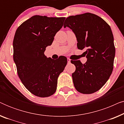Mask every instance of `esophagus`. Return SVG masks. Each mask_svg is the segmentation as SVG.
I'll return each mask as SVG.
<instances>
[{"mask_svg":"<svg viewBox=\"0 0 124 124\" xmlns=\"http://www.w3.org/2000/svg\"><path fill=\"white\" fill-rule=\"evenodd\" d=\"M67 61H68V64H69V63H70V59H69V58H67Z\"/></svg>","mask_w":124,"mask_h":124,"instance_id":"34e87169","label":"esophagus"}]
</instances>
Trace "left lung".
<instances>
[{
    "instance_id": "obj_1",
    "label": "left lung",
    "mask_w": 124,
    "mask_h": 124,
    "mask_svg": "<svg viewBox=\"0 0 124 124\" xmlns=\"http://www.w3.org/2000/svg\"><path fill=\"white\" fill-rule=\"evenodd\" d=\"M64 27H68L76 35L78 48L86 50L85 64L71 61L76 66L72 75L74 87L82 94L96 92L104 85L113 70L115 47L111 27L91 13L68 17Z\"/></svg>"
}]
</instances>
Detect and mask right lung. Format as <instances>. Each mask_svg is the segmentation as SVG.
Returning a JSON list of instances; mask_svg holds the SVG:
<instances>
[{
    "label": "right lung",
    "mask_w": 124,
    "mask_h": 124,
    "mask_svg": "<svg viewBox=\"0 0 124 124\" xmlns=\"http://www.w3.org/2000/svg\"><path fill=\"white\" fill-rule=\"evenodd\" d=\"M65 18L35 15L23 22L15 33L13 60L18 77L25 87L37 96L48 97L55 93L57 78L67 64L64 56L54 60L44 54Z\"/></svg>",
    "instance_id": "right-lung-1"
}]
</instances>
